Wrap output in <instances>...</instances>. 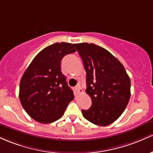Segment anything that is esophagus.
Segmentation results:
<instances>
[{"instance_id":"34e87169","label":"esophagus","mask_w":153,"mask_h":153,"mask_svg":"<svg viewBox=\"0 0 153 153\" xmlns=\"http://www.w3.org/2000/svg\"><path fill=\"white\" fill-rule=\"evenodd\" d=\"M76 90L77 92H79V93H82V92H83V90H82L81 86H80L79 85H78L76 87Z\"/></svg>"}]
</instances>
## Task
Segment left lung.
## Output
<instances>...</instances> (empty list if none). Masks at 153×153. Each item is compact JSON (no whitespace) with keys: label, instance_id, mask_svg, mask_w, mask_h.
<instances>
[{"label":"left lung","instance_id":"8db88e82","mask_svg":"<svg viewBox=\"0 0 153 153\" xmlns=\"http://www.w3.org/2000/svg\"><path fill=\"white\" fill-rule=\"evenodd\" d=\"M87 73L86 92L92 99L88 110H82L91 123L108 126L120 117L131 95V81L121 63L109 51L93 43L74 44Z\"/></svg>","mask_w":153,"mask_h":153}]
</instances>
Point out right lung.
Returning <instances> with one entry per match:
<instances>
[{"mask_svg":"<svg viewBox=\"0 0 153 153\" xmlns=\"http://www.w3.org/2000/svg\"><path fill=\"white\" fill-rule=\"evenodd\" d=\"M74 52L71 43L51 45L35 56L24 73L19 86L20 102L37 122L57 121L73 100L74 92L61 71V62L66 55Z\"/></svg>","mask_w":153,"mask_h":153,"instance_id":"add662e5","label":"right lung"}]
</instances>
